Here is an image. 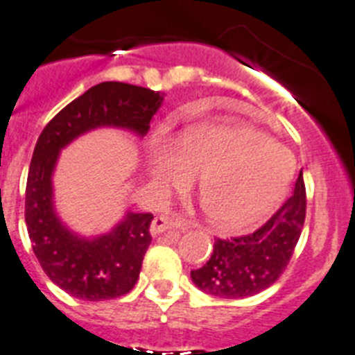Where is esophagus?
<instances>
[{"instance_id":"esophagus-1","label":"esophagus","mask_w":355,"mask_h":355,"mask_svg":"<svg viewBox=\"0 0 355 355\" xmlns=\"http://www.w3.org/2000/svg\"><path fill=\"white\" fill-rule=\"evenodd\" d=\"M180 227H184V224H182V220H178V218L168 217V215H159V217H155L154 220H152L150 233L155 236V234L164 233L166 230H180Z\"/></svg>"}]
</instances>
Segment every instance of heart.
Listing matches in <instances>:
<instances>
[{
    "label": "heart",
    "instance_id": "obj_1",
    "mask_svg": "<svg viewBox=\"0 0 355 355\" xmlns=\"http://www.w3.org/2000/svg\"><path fill=\"white\" fill-rule=\"evenodd\" d=\"M148 173L162 187H182L200 173L205 210L215 224L234 230L261 218L286 198L294 159L250 125H196L175 144L155 141Z\"/></svg>",
    "mask_w": 355,
    "mask_h": 355
}]
</instances>
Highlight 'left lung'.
Here are the masks:
<instances>
[{
  "instance_id": "obj_1",
  "label": "left lung",
  "mask_w": 355,
  "mask_h": 355,
  "mask_svg": "<svg viewBox=\"0 0 355 355\" xmlns=\"http://www.w3.org/2000/svg\"><path fill=\"white\" fill-rule=\"evenodd\" d=\"M306 214V191L300 171L294 193L259 230L214 243L207 264L191 271L203 293L226 300L254 296L278 280L294 254Z\"/></svg>"
}]
</instances>
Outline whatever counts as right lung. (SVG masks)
I'll list each match as a JSON object with an SVG mask.
<instances>
[{
	"mask_svg": "<svg viewBox=\"0 0 355 355\" xmlns=\"http://www.w3.org/2000/svg\"><path fill=\"white\" fill-rule=\"evenodd\" d=\"M161 92L124 82H101L66 105L40 135L26 185V226L33 252L52 282L73 297L114 300L135 287L150 245L152 214L128 211L110 233L84 238L58 217L52 173L59 152L96 128H124L145 137Z\"/></svg>",
	"mask_w": 355,
	"mask_h": 355,
	"instance_id": "1",
	"label": "right lung"
}]
</instances>
